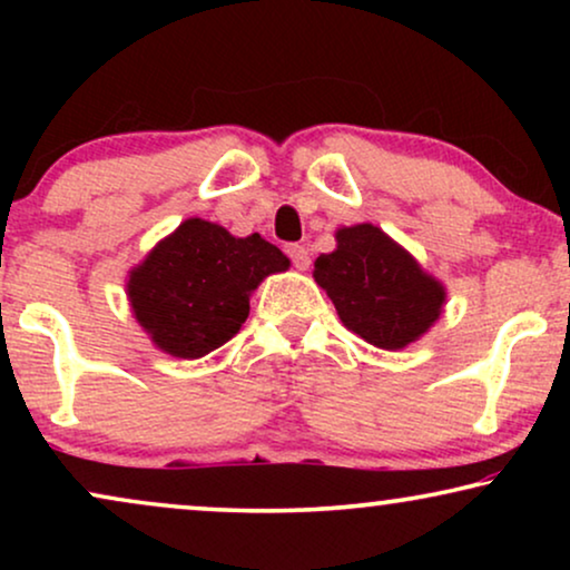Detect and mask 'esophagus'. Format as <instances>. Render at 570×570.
I'll use <instances>...</instances> for the list:
<instances>
[{
    "label": "esophagus",
    "mask_w": 570,
    "mask_h": 570,
    "mask_svg": "<svg viewBox=\"0 0 570 570\" xmlns=\"http://www.w3.org/2000/svg\"><path fill=\"white\" fill-rule=\"evenodd\" d=\"M285 254L291 256V262H293V267H295V269H308V264H311V254H308V248H306V246H301V244H291V246H285Z\"/></svg>",
    "instance_id": "1"
}]
</instances>
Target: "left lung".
Wrapping results in <instances>:
<instances>
[{
    "label": "left lung",
    "mask_w": 570,
    "mask_h": 570,
    "mask_svg": "<svg viewBox=\"0 0 570 570\" xmlns=\"http://www.w3.org/2000/svg\"><path fill=\"white\" fill-rule=\"evenodd\" d=\"M314 279L347 330L371 345L400 350L441 314L443 287L376 225L337 230V248L314 262Z\"/></svg>",
    "instance_id": "8db88e82"
}]
</instances>
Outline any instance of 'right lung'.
I'll return each mask as SVG.
<instances>
[{"instance_id":"right-lung-1","label":"right lung","mask_w":570,"mask_h":570,"mask_svg":"<svg viewBox=\"0 0 570 570\" xmlns=\"http://www.w3.org/2000/svg\"><path fill=\"white\" fill-rule=\"evenodd\" d=\"M287 264L259 233L233 238L220 225L191 217L131 272L129 301L160 350L202 357L236 337L248 295Z\"/></svg>"}]
</instances>
